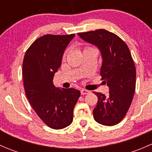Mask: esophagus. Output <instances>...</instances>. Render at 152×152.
Returning <instances> with one entry per match:
<instances>
[{"label": "esophagus", "mask_w": 152, "mask_h": 152, "mask_svg": "<svg viewBox=\"0 0 152 152\" xmlns=\"http://www.w3.org/2000/svg\"><path fill=\"white\" fill-rule=\"evenodd\" d=\"M88 93H90V91L86 90V89H82V90H81V94L82 95H86L88 94Z\"/></svg>", "instance_id": "34e87169"}]
</instances>
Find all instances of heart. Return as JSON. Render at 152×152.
Returning <instances> with one entry per match:
<instances>
[{
    "instance_id": "b5f03b06",
    "label": "heart",
    "mask_w": 152,
    "mask_h": 152,
    "mask_svg": "<svg viewBox=\"0 0 152 152\" xmlns=\"http://www.w3.org/2000/svg\"><path fill=\"white\" fill-rule=\"evenodd\" d=\"M89 48H89V47H86L85 49H84V50H87V49H89ZM66 53H67V52H65V53H64V56H63V57L65 58V56H66Z\"/></svg>"
}]
</instances>
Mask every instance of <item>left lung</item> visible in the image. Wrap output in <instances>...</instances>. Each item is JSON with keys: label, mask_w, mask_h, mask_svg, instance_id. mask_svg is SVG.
I'll return each instance as SVG.
<instances>
[{"label": "left lung", "mask_w": 152, "mask_h": 152, "mask_svg": "<svg viewBox=\"0 0 152 152\" xmlns=\"http://www.w3.org/2000/svg\"><path fill=\"white\" fill-rule=\"evenodd\" d=\"M78 35L100 50L102 80L110 89L107 96L94 92L98 102L93 110V118L102 125H116L125 117L135 91L136 70L129 49L118 36L105 29Z\"/></svg>", "instance_id": "8db88e82"}]
</instances>
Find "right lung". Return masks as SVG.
I'll return each instance as SVG.
<instances>
[{
  "label": "right lung",
  "mask_w": 152,
  "mask_h": 152,
  "mask_svg": "<svg viewBox=\"0 0 152 152\" xmlns=\"http://www.w3.org/2000/svg\"><path fill=\"white\" fill-rule=\"evenodd\" d=\"M74 37V34L44 35L31 45L23 62L27 99L41 120L53 129L72 123L73 109L81 94L76 89L58 88L53 83L65 48Z\"/></svg>",
  "instance_id": "obj_1"
}]
</instances>
